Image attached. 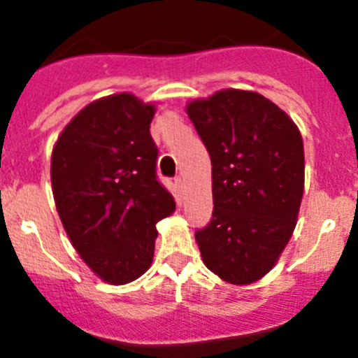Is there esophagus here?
Instances as JSON below:
<instances>
[{"instance_id":"obj_1","label":"esophagus","mask_w":358,"mask_h":358,"mask_svg":"<svg viewBox=\"0 0 358 358\" xmlns=\"http://www.w3.org/2000/svg\"><path fill=\"white\" fill-rule=\"evenodd\" d=\"M175 185L178 187V189H183V185H185V180H183V176H176Z\"/></svg>"}]
</instances>
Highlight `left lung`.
I'll return each instance as SVG.
<instances>
[{
  "instance_id": "1",
  "label": "left lung",
  "mask_w": 358,
  "mask_h": 358,
  "mask_svg": "<svg viewBox=\"0 0 358 358\" xmlns=\"http://www.w3.org/2000/svg\"><path fill=\"white\" fill-rule=\"evenodd\" d=\"M211 157L213 216L196 241L204 265L230 284L273 268L289 243L305 187L298 126L256 92L220 90L187 106Z\"/></svg>"
}]
</instances>
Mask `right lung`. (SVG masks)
Instances as JSON below:
<instances>
[{
    "instance_id": "add662e5",
    "label": "right lung",
    "mask_w": 358,
    "mask_h": 358,
    "mask_svg": "<svg viewBox=\"0 0 358 358\" xmlns=\"http://www.w3.org/2000/svg\"><path fill=\"white\" fill-rule=\"evenodd\" d=\"M154 112L131 93L95 100L53 147L52 189L64 229L86 265L114 286L147 272L156 223L175 211L156 175Z\"/></svg>"
}]
</instances>
